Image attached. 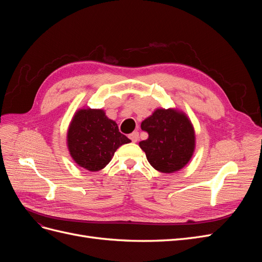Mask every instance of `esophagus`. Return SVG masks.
<instances>
[{
	"label": "esophagus",
	"mask_w": 262,
	"mask_h": 262,
	"mask_svg": "<svg viewBox=\"0 0 262 262\" xmlns=\"http://www.w3.org/2000/svg\"><path fill=\"white\" fill-rule=\"evenodd\" d=\"M129 139L133 142V143H136V142L139 141V132L138 131L132 132L130 136H129Z\"/></svg>",
	"instance_id": "obj_1"
}]
</instances>
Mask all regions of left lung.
I'll return each mask as SVG.
<instances>
[{"instance_id": "left-lung-1", "label": "left lung", "mask_w": 262, "mask_h": 262, "mask_svg": "<svg viewBox=\"0 0 262 262\" xmlns=\"http://www.w3.org/2000/svg\"><path fill=\"white\" fill-rule=\"evenodd\" d=\"M141 129L148 133V138L139 145L156 170L176 172L191 160L195 148V132L184 112L177 108H157L142 121Z\"/></svg>"}]
</instances>
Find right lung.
Segmentation results:
<instances>
[{
  "mask_svg": "<svg viewBox=\"0 0 262 262\" xmlns=\"http://www.w3.org/2000/svg\"><path fill=\"white\" fill-rule=\"evenodd\" d=\"M130 142L102 109L76 110L67 133L71 157L80 167L90 171L105 168L117 148Z\"/></svg>",
  "mask_w": 262,
  "mask_h": 262,
  "instance_id": "add662e5",
  "label": "right lung"
}]
</instances>
